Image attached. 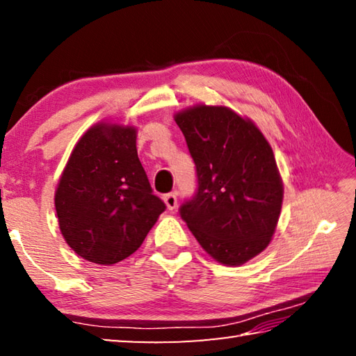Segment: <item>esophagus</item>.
<instances>
[{
  "label": "esophagus",
  "instance_id": "1",
  "mask_svg": "<svg viewBox=\"0 0 356 356\" xmlns=\"http://www.w3.org/2000/svg\"><path fill=\"white\" fill-rule=\"evenodd\" d=\"M163 201L166 204L168 210H174L177 207V196L174 193H168V195L163 196Z\"/></svg>",
  "mask_w": 356,
  "mask_h": 356
}]
</instances>
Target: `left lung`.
I'll list each match as a JSON object with an SVG mask.
<instances>
[{"instance_id":"left-lung-1","label":"left lung","mask_w":356,"mask_h":356,"mask_svg":"<svg viewBox=\"0 0 356 356\" xmlns=\"http://www.w3.org/2000/svg\"><path fill=\"white\" fill-rule=\"evenodd\" d=\"M174 120L197 174L180 216L216 262H248L272 242L284 197L272 146L251 119L222 105L190 106Z\"/></svg>"}]
</instances>
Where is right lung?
<instances>
[{"instance_id":"obj_1","label":"right lung","mask_w":356,"mask_h":356,"mask_svg":"<svg viewBox=\"0 0 356 356\" xmlns=\"http://www.w3.org/2000/svg\"><path fill=\"white\" fill-rule=\"evenodd\" d=\"M134 125L97 122L84 131L55 191L58 225L78 256L118 264L140 248L166 206L152 195Z\"/></svg>"}]
</instances>
